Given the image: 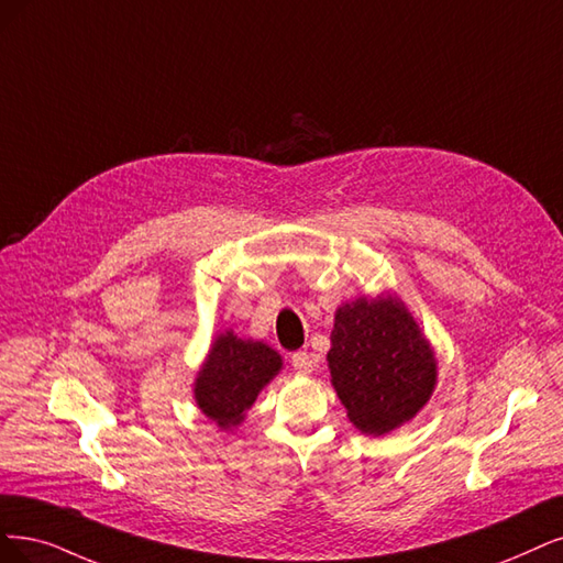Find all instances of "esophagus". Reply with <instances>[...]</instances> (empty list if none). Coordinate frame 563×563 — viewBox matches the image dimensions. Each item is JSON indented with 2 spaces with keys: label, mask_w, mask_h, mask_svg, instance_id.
<instances>
[{
  "label": "esophagus",
  "mask_w": 563,
  "mask_h": 563,
  "mask_svg": "<svg viewBox=\"0 0 563 563\" xmlns=\"http://www.w3.org/2000/svg\"><path fill=\"white\" fill-rule=\"evenodd\" d=\"M292 366H295L297 373H303V376H308V373L316 368V357L308 355V352H303V350L295 352V355H292Z\"/></svg>",
  "instance_id": "esophagus-1"
}]
</instances>
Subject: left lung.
Segmentation results:
<instances>
[{"label":"left lung","instance_id":"left-lung-1","mask_svg":"<svg viewBox=\"0 0 563 563\" xmlns=\"http://www.w3.org/2000/svg\"><path fill=\"white\" fill-rule=\"evenodd\" d=\"M327 352L331 385L362 433L385 435L410 422L439 383L431 341L391 292L336 308Z\"/></svg>","mask_w":563,"mask_h":563}]
</instances>
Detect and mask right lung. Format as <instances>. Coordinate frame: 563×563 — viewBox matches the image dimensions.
Returning a JSON list of instances; mask_svg holds the SVG:
<instances>
[{"mask_svg": "<svg viewBox=\"0 0 563 563\" xmlns=\"http://www.w3.org/2000/svg\"><path fill=\"white\" fill-rule=\"evenodd\" d=\"M283 368V357L264 341L224 329L213 339L192 385L195 404L218 429L232 431L253 408L257 394Z\"/></svg>", "mask_w": 563, "mask_h": 563, "instance_id": "add662e5", "label": "right lung"}]
</instances>
